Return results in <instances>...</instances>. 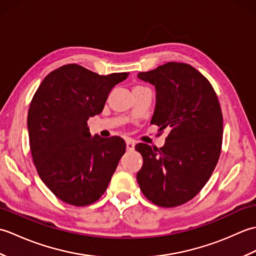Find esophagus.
Returning a JSON list of instances; mask_svg holds the SVG:
<instances>
[{"mask_svg": "<svg viewBox=\"0 0 256 256\" xmlns=\"http://www.w3.org/2000/svg\"><path fill=\"white\" fill-rule=\"evenodd\" d=\"M135 148V144L132 140H126V150H134Z\"/></svg>", "mask_w": 256, "mask_h": 256, "instance_id": "34e87169", "label": "esophagus"}]
</instances>
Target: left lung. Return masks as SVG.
<instances>
[{
    "label": "left lung",
    "mask_w": 256,
    "mask_h": 256,
    "mask_svg": "<svg viewBox=\"0 0 256 256\" xmlns=\"http://www.w3.org/2000/svg\"><path fill=\"white\" fill-rule=\"evenodd\" d=\"M138 77L156 89L150 123L170 133L160 148L135 146L143 157L136 179L150 201L172 208L192 200L214 170L224 133L220 103L209 80L188 64L167 62Z\"/></svg>",
    "instance_id": "left-lung-1"
}]
</instances>
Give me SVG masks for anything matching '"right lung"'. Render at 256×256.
<instances>
[{"label":"right lung","instance_id":"add662e5","mask_svg":"<svg viewBox=\"0 0 256 256\" xmlns=\"http://www.w3.org/2000/svg\"><path fill=\"white\" fill-rule=\"evenodd\" d=\"M128 76H100L69 64L48 74L32 96L27 116L32 162L64 202L89 206L106 190L126 144L118 136L91 138L86 122L102 112L113 86Z\"/></svg>","mask_w":256,"mask_h":256}]
</instances>
